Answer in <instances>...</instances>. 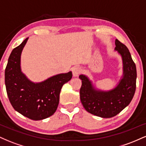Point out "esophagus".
<instances>
[{
	"label": "esophagus",
	"mask_w": 146,
	"mask_h": 146,
	"mask_svg": "<svg viewBox=\"0 0 146 146\" xmlns=\"http://www.w3.org/2000/svg\"><path fill=\"white\" fill-rule=\"evenodd\" d=\"M81 68L79 67V66H75V67H73V69H72V73H73V77L78 76L80 74V73H81Z\"/></svg>",
	"instance_id": "obj_1"
}]
</instances>
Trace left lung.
I'll use <instances>...</instances> for the list:
<instances>
[{"mask_svg": "<svg viewBox=\"0 0 146 146\" xmlns=\"http://www.w3.org/2000/svg\"><path fill=\"white\" fill-rule=\"evenodd\" d=\"M115 49L121 55L123 60V78L117 86L109 91L96 90L86 76L80 75L82 80L80 100L88 113L110 118L123 110L132 101L136 90L137 68L128 48L125 44L115 40Z\"/></svg>", "mask_w": 146, "mask_h": 146, "instance_id": "8db88e82", "label": "left lung"}]
</instances>
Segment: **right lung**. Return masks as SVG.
Listing matches in <instances>:
<instances>
[{
	"label": "right lung",
	"instance_id": "add662e5",
	"mask_svg": "<svg viewBox=\"0 0 146 146\" xmlns=\"http://www.w3.org/2000/svg\"><path fill=\"white\" fill-rule=\"evenodd\" d=\"M27 40L11 51L5 71V82L13 108L23 116L37 121L56 111L62 87L72 78V72L54 75L40 83L29 81L21 69V53Z\"/></svg>",
	"mask_w": 146,
	"mask_h": 146
}]
</instances>
